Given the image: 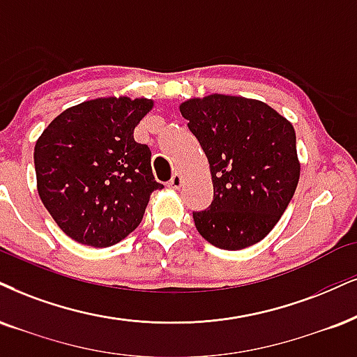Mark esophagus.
I'll return each mask as SVG.
<instances>
[{"instance_id": "esophagus-1", "label": "esophagus", "mask_w": 357, "mask_h": 357, "mask_svg": "<svg viewBox=\"0 0 357 357\" xmlns=\"http://www.w3.org/2000/svg\"><path fill=\"white\" fill-rule=\"evenodd\" d=\"M180 185H182V175L174 174V177H172L170 182H169V187L174 188V190H178Z\"/></svg>"}]
</instances>
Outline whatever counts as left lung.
Masks as SVG:
<instances>
[{
	"mask_svg": "<svg viewBox=\"0 0 357 357\" xmlns=\"http://www.w3.org/2000/svg\"><path fill=\"white\" fill-rule=\"evenodd\" d=\"M210 164L213 202L193 213L197 230L222 250L248 248L275 228L300 180L296 134L258 99L210 94L180 104Z\"/></svg>",
	"mask_w": 357,
	"mask_h": 357,
	"instance_id": "8db88e82",
	"label": "left lung"
}]
</instances>
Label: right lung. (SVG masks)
<instances>
[{"label":"right lung","mask_w":357,"mask_h":357,"mask_svg":"<svg viewBox=\"0 0 357 357\" xmlns=\"http://www.w3.org/2000/svg\"><path fill=\"white\" fill-rule=\"evenodd\" d=\"M153 100L126 96L84 100L61 112L34 145L39 199L77 243L105 248L142 222L153 190L151 151L134 129Z\"/></svg>","instance_id":"add662e5"}]
</instances>
